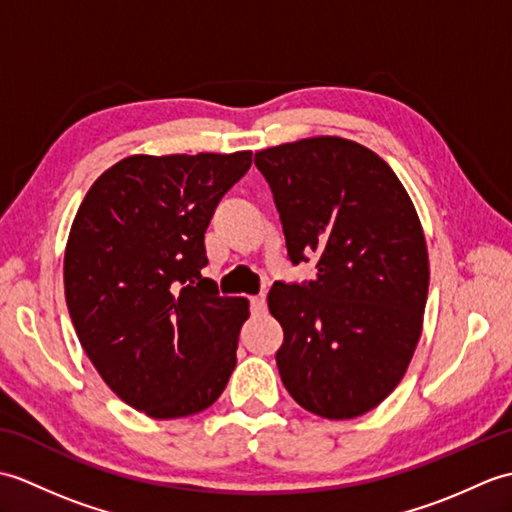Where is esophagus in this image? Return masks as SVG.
I'll return each instance as SVG.
<instances>
[{
	"mask_svg": "<svg viewBox=\"0 0 512 512\" xmlns=\"http://www.w3.org/2000/svg\"><path fill=\"white\" fill-rule=\"evenodd\" d=\"M250 312H253V314H264L266 312V297L264 295L250 299Z\"/></svg>",
	"mask_w": 512,
	"mask_h": 512,
	"instance_id": "1",
	"label": "esophagus"
}]
</instances>
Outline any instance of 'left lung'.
I'll use <instances>...</instances> for the list:
<instances>
[{"label":"left lung","instance_id":"8db88e82","mask_svg":"<svg viewBox=\"0 0 512 512\" xmlns=\"http://www.w3.org/2000/svg\"><path fill=\"white\" fill-rule=\"evenodd\" d=\"M292 266L317 279L275 281L270 314L284 328L279 376L303 409L350 420L405 376L429 292L427 242L413 202L374 151L319 136L255 154Z\"/></svg>","mask_w":512,"mask_h":512}]
</instances>
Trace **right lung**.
I'll list each match as a JSON object with an SVG mask.
<instances>
[{
	"label": "right lung",
	"mask_w": 512,
	"mask_h": 512,
	"mask_svg": "<svg viewBox=\"0 0 512 512\" xmlns=\"http://www.w3.org/2000/svg\"><path fill=\"white\" fill-rule=\"evenodd\" d=\"M250 162V151L129 156L76 211L63 259L72 325L107 387L151 418L211 407L235 369L248 301L202 277L204 233Z\"/></svg>",
	"instance_id": "1"
}]
</instances>
